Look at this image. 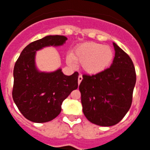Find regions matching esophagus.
<instances>
[{
  "label": "esophagus",
  "mask_w": 150,
  "mask_h": 150,
  "mask_svg": "<svg viewBox=\"0 0 150 150\" xmlns=\"http://www.w3.org/2000/svg\"><path fill=\"white\" fill-rule=\"evenodd\" d=\"M82 80H83V76H81V75H79V76H78V83L79 84L81 83V82Z\"/></svg>",
  "instance_id": "1"
}]
</instances>
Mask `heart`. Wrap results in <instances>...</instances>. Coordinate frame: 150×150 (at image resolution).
Returning <instances> with one entry per match:
<instances>
[{"label":"heart","mask_w":150,"mask_h":150,"mask_svg":"<svg viewBox=\"0 0 150 150\" xmlns=\"http://www.w3.org/2000/svg\"><path fill=\"white\" fill-rule=\"evenodd\" d=\"M113 51L110 46L96 42H87L76 46L67 56V62L74 66L75 62L89 74H99L110 67L113 59Z\"/></svg>","instance_id":"heart-1"}]
</instances>
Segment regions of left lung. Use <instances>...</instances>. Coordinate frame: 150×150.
<instances>
[{"instance_id":"8db88e82","label":"left lung","mask_w":150,"mask_h":150,"mask_svg":"<svg viewBox=\"0 0 150 150\" xmlns=\"http://www.w3.org/2000/svg\"><path fill=\"white\" fill-rule=\"evenodd\" d=\"M115 57L110 68L95 75L83 74L79 85L83 112L95 125L118 124L129 110L136 73L129 55L113 43Z\"/></svg>"}]
</instances>
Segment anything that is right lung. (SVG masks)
<instances>
[{
  "mask_svg": "<svg viewBox=\"0 0 150 150\" xmlns=\"http://www.w3.org/2000/svg\"><path fill=\"white\" fill-rule=\"evenodd\" d=\"M64 36H47L29 44L21 52L14 67L12 98L21 113L29 120L45 123L54 119L62 103L78 87V73L70 76L61 69L41 73L36 69V51L46 46L62 45Z\"/></svg>",
  "mask_w": 150,
  "mask_h": 150,
  "instance_id": "obj_1",
  "label": "right lung"
}]
</instances>
